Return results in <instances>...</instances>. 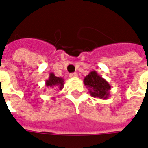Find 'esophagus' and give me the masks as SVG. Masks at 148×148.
<instances>
[{
	"instance_id": "34e87169",
	"label": "esophagus",
	"mask_w": 148,
	"mask_h": 148,
	"mask_svg": "<svg viewBox=\"0 0 148 148\" xmlns=\"http://www.w3.org/2000/svg\"><path fill=\"white\" fill-rule=\"evenodd\" d=\"M78 74L77 73H72V74H70V77H77Z\"/></svg>"
}]
</instances>
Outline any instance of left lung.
Instances as JSON below:
<instances>
[{"label": "left lung", "instance_id": "obj_1", "mask_svg": "<svg viewBox=\"0 0 148 148\" xmlns=\"http://www.w3.org/2000/svg\"><path fill=\"white\" fill-rule=\"evenodd\" d=\"M84 84L88 88L91 96L93 97L107 99L110 96L109 91L111 86L96 71H91L84 78Z\"/></svg>", "mask_w": 148, "mask_h": 148}]
</instances>
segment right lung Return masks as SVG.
<instances>
[{
	"label": "right lung",
	"instance_id": "right-lung-1",
	"mask_svg": "<svg viewBox=\"0 0 148 148\" xmlns=\"http://www.w3.org/2000/svg\"><path fill=\"white\" fill-rule=\"evenodd\" d=\"M45 85L47 88L52 90H56V89L62 90L64 85V80L63 77H56L53 73L51 72L49 74V79L45 81Z\"/></svg>",
	"mask_w": 148,
	"mask_h": 148
}]
</instances>
